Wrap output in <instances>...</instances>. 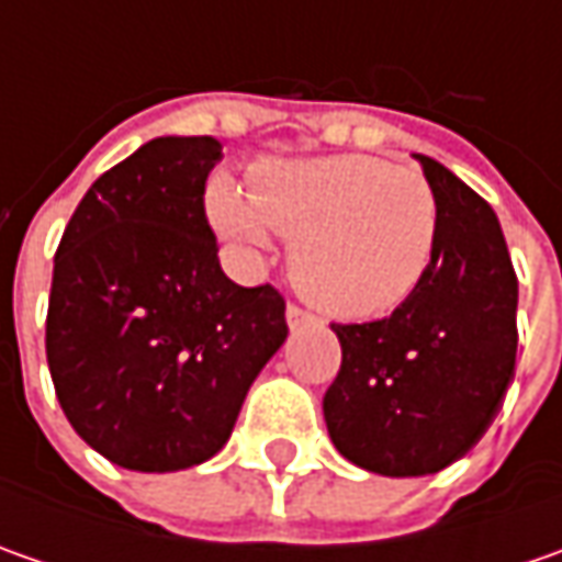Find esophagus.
<instances>
[{"instance_id": "1", "label": "esophagus", "mask_w": 562, "mask_h": 562, "mask_svg": "<svg viewBox=\"0 0 562 562\" xmlns=\"http://www.w3.org/2000/svg\"><path fill=\"white\" fill-rule=\"evenodd\" d=\"M284 318H288V325H291L293 331L296 328H306V325H313L315 315L306 313V310H300L296 303H288V310H284Z\"/></svg>"}]
</instances>
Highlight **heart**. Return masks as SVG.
I'll list each match as a JSON object with an SVG mask.
<instances>
[{"label": "heart", "instance_id": "heart-1", "mask_svg": "<svg viewBox=\"0 0 562 562\" xmlns=\"http://www.w3.org/2000/svg\"><path fill=\"white\" fill-rule=\"evenodd\" d=\"M212 218L231 240L266 252L293 237L291 269L340 318H378L422 284L438 244V200L413 168L375 156H325L256 171V193L212 184Z\"/></svg>", "mask_w": 562, "mask_h": 562}]
</instances>
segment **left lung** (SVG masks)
Masks as SVG:
<instances>
[{
    "instance_id": "obj_1",
    "label": "left lung",
    "mask_w": 562,
    "mask_h": 562,
    "mask_svg": "<svg viewBox=\"0 0 562 562\" xmlns=\"http://www.w3.org/2000/svg\"><path fill=\"white\" fill-rule=\"evenodd\" d=\"M438 200L435 259L391 315L331 325L340 372L322 400L337 453L391 479L431 475L482 441L516 369L519 281L494 209L416 156Z\"/></svg>"
}]
</instances>
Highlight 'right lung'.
I'll return each instance as SVG.
<instances>
[{
	"instance_id": "1",
	"label": "right lung",
	"mask_w": 562,
	"mask_h": 562,
	"mask_svg": "<svg viewBox=\"0 0 562 562\" xmlns=\"http://www.w3.org/2000/svg\"><path fill=\"white\" fill-rule=\"evenodd\" d=\"M215 137H156L109 168L55 252L46 359L77 435L134 472H178L231 438L284 337V296L240 288L205 222Z\"/></svg>"
}]
</instances>
